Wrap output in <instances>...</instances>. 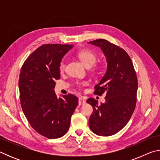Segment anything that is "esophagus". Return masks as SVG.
I'll return each instance as SVG.
<instances>
[{
  "label": "esophagus",
  "mask_w": 160,
  "mask_h": 160,
  "mask_svg": "<svg viewBox=\"0 0 160 160\" xmlns=\"http://www.w3.org/2000/svg\"><path fill=\"white\" fill-rule=\"evenodd\" d=\"M85 103H86V101L82 98V97H80V98L78 99V104H79L80 106L85 104Z\"/></svg>",
  "instance_id": "1"
}]
</instances>
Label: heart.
<instances>
[{
  "label": "heart",
  "mask_w": 160,
  "mask_h": 160,
  "mask_svg": "<svg viewBox=\"0 0 160 160\" xmlns=\"http://www.w3.org/2000/svg\"><path fill=\"white\" fill-rule=\"evenodd\" d=\"M76 56L87 67L90 68L92 71L95 72L99 70V65L96 63L97 55L93 51L85 48V49L78 51L76 53ZM65 66H66V65H65L64 60H62L60 62V64H59V70L61 71H63L65 69ZM87 84H88V82L86 81H77L75 82V85L78 87H80V88L85 86Z\"/></svg>",
  "instance_id": "b5f03b06"
}]
</instances>
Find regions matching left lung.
Returning a JSON list of instances; mask_svg holds the SVG:
<instances>
[{
    "mask_svg": "<svg viewBox=\"0 0 160 160\" xmlns=\"http://www.w3.org/2000/svg\"><path fill=\"white\" fill-rule=\"evenodd\" d=\"M90 43L101 48L108 65L106 73L94 87V92L99 96L106 94L105 102L99 104L92 97L87 100L93 108L89 124L95 134L110 136L128 123L135 109L137 75L131 58L123 48L103 39Z\"/></svg>",
    "mask_w": 160,
    "mask_h": 160,
    "instance_id": "1",
    "label": "left lung"
}]
</instances>
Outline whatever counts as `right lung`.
Wrapping results in <instances>:
<instances>
[{
    "instance_id": "add662e5",
    "label": "right lung",
    "mask_w": 160,
    "mask_h": 160,
    "mask_svg": "<svg viewBox=\"0 0 160 160\" xmlns=\"http://www.w3.org/2000/svg\"><path fill=\"white\" fill-rule=\"evenodd\" d=\"M72 45L43 44L22 66L19 90L22 109L31 126L48 139L61 138L68 131L70 118L78 104L73 94L58 98L55 80L60 79L59 64Z\"/></svg>"
}]
</instances>
